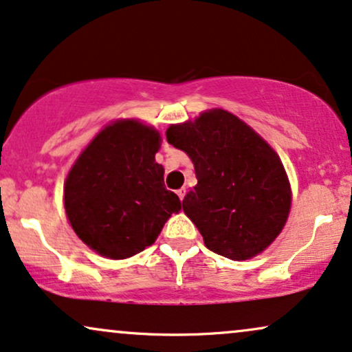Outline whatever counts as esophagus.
I'll use <instances>...</instances> for the list:
<instances>
[{
	"label": "esophagus",
	"mask_w": 352,
	"mask_h": 352,
	"mask_svg": "<svg viewBox=\"0 0 352 352\" xmlns=\"http://www.w3.org/2000/svg\"><path fill=\"white\" fill-rule=\"evenodd\" d=\"M177 196H179L181 201H183L184 196H186V188H183V189H179V190H177Z\"/></svg>",
	"instance_id": "esophagus-1"
}]
</instances>
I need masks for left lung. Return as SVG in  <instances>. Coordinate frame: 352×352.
I'll return each instance as SVG.
<instances>
[{
    "label": "left lung",
    "mask_w": 352,
    "mask_h": 352,
    "mask_svg": "<svg viewBox=\"0 0 352 352\" xmlns=\"http://www.w3.org/2000/svg\"><path fill=\"white\" fill-rule=\"evenodd\" d=\"M166 138L194 163L197 184L183 210L207 248L235 261L266 250L290 210L289 179L276 151L223 109L171 125Z\"/></svg>",
    "instance_id": "left-lung-1"
}]
</instances>
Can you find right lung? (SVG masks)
Segmentation results:
<instances>
[{
  "mask_svg": "<svg viewBox=\"0 0 352 352\" xmlns=\"http://www.w3.org/2000/svg\"><path fill=\"white\" fill-rule=\"evenodd\" d=\"M160 133L137 120L106 127L76 160L65 183V210L76 235L96 253L125 259L153 245L181 210L155 162Z\"/></svg>",
  "mask_w": 352,
  "mask_h": 352,
  "instance_id": "add662e5",
  "label": "right lung"
}]
</instances>
